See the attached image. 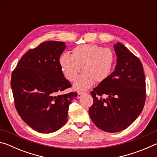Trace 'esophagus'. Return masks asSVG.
Here are the masks:
<instances>
[{"mask_svg": "<svg viewBox=\"0 0 157 157\" xmlns=\"http://www.w3.org/2000/svg\"><path fill=\"white\" fill-rule=\"evenodd\" d=\"M83 95H84V93L79 92L78 94V99H79V98H81V97H82Z\"/></svg>", "mask_w": 157, "mask_h": 157, "instance_id": "obj_1", "label": "esophagus"}]
</instances>
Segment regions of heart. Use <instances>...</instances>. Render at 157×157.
<instances>
[{
	"mask_svg": "<svg viewBox=\"0 0 157 157\" xmlns=\"http://www.w3.org/2000/svg\"><path fill=\"white\" fill-rule=\"evenodd\" d=\"M114 62L113 52L95 44H84L74 48L72 55L63 53L59 59L63 75L74 81L82 66L83 71L73 84L74 89L83 91L89 89L94 82H101L110 75Z\"/></svg>",
	"mask_w": 157,
	"mask_h": 157,
	"instance_id": "b5f03b06",
	"label": "heart"
}]
</instances>
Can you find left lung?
<instances>
[{
    "mask_svg": "<svg viewBox=\"0 0 157 157\" xmlns=\"http://www.w3.org/2000/svg\"><path fill=\"white\" fill-rule=\"evenodd\" d=\"M113 47L117 56L115 71L93 89L94 104L89 110L93 123L111 133L131 125L142 112L146 99L141 62L121 43ZM103 94L108 98H103Z\"/></svg>",
    "mask_w": 157,
    "mask_h": 157,
    "instance_id": "obj_1",
    "label": "left lung"
}]
</instances>
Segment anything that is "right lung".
I'll use <instances>...</instances> for the list:
<instances>
[{"label":"right lung","instance_id":"right-lung-1","mask_svg":"<svg viewBox=\"0 0 157 157\" xmlns=\"http://www.w3.org/2000/svg\"><path fill=\"white\" fill-rule=\"evenodd\" d=\"M64 42L48 41L23 55L13 71L11 86L15 107L22 120L41 133L57 131L67 121L76 92L59 94L71 86L59 59Z\"/></svg>","mask_w":157,"mask_h":157}]
</instances>
